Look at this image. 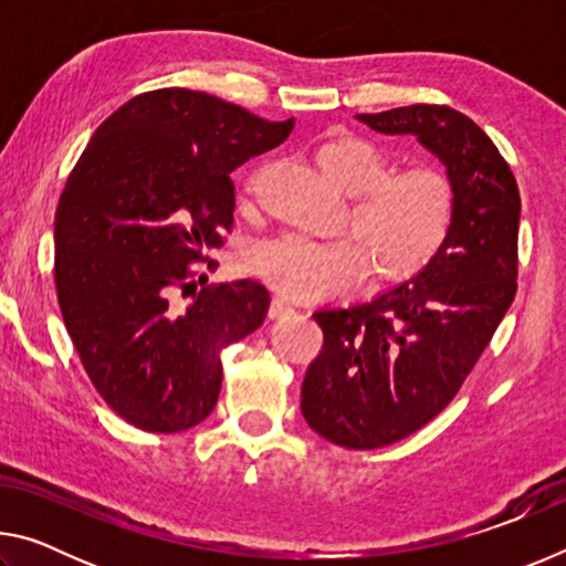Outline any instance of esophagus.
Masks as SVG:
<instances>
[{
  "label": "esophagus",
  "instance_id": "esophagus-1",
  "mask_svg": "<svg viewBox=\"0 0 566 566\" xmlns=\"http://www.w3.org/2000/svg\"><path fill=\"white\" fill-rule=\"evenodd\" d=\"M294 314V306L284 300V296H274L272 304H270V317L272 319H284Z\"/></svg>",
  "mask_w": 566,
  "mask_h": 566
}]
</instances>
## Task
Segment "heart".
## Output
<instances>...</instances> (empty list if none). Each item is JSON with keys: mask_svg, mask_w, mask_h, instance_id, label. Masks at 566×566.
Wrapping results in <instances>:
<instances>
[{"mask_svg": "<svg viewBox=\"0 0 566 566\" xmlns=\"http://www.w3.org/2000/svg\"><path fill=\"white\" fill-rule=\"evenodd\" d=\"M314 165L352 195L349 239L280 237L252 249L249 272L276 292L317 302L352 290L364 272L375 284L405 282L444 247L454 222V191L444 175L424 167L389 175L387 157L354 134L324 139Z\"/></svg>", "mask_w": 566, "mask_h": 566, "instance_id": "1", "label": "heart"}]
</instances>
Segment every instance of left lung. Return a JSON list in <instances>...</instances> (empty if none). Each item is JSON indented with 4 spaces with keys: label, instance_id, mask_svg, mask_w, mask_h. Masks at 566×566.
Returning a JSON list of instances; mask_svg holds the SVG:
<instances>
[{
    "label": "left lung",
    "instance_id": "obj_1",
    "mask_svg": "<svg viewBox=\"0 0 566 566\" xmlns=\"http://www.w3.org/2000/svg\"><path fill=\"white\" fill-rule=\"evenodd\" d=\"M357 119L415 134L447 167L454 222L409 282L347 310H319V357L302 381V415L347 449H377L432 421L482 357L516 294L520 189L494 142L467 114L411 104Z\"/></svg>",
    "mask_w": 566,
    "mask_h": 566
}]
</instances>
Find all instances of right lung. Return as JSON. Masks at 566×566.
Instances as JSON below:
<instances>
[{"label":"right lung","instance_id":"1","mask_svg":"<svg viewBox=\"0 0 566 566\" xmlns=\"http://www.w3.org/2000/svg\"><path fill=\"white\" fill-rule=\"evenodd\" d=\"M292 127L205 92H145L99 124L66 179L56 300L92 385L137 429L175 434L205 421L222 387L219 354L262 327L260 282L197 294L191 264L232 229L229 175ZM179 293L192 302L179 305Z\"/></svg>","mask_w":566,"mask_h":566}]
</instances>
